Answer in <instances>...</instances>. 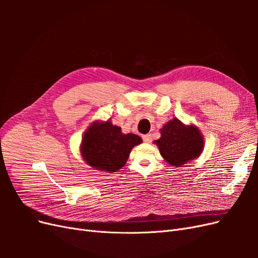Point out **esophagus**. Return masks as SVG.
<instances>
[{
  "label": "esophagus",
  "mask_w": 258,
  "mask_h": 258,
  "mask_svg": "<svg viewBox=\"0 0 258 258\" xmlns=\"http://www.w3.org/2000/svg\"><path fill=\"white\" fill-rule=\"evenodd\" d=\"M142 138H143V141L146 142V143H151L152 142V136L150 134L144 135Z\"/></svg>",
  "instance_id": "obj_1"
}]
</instances>
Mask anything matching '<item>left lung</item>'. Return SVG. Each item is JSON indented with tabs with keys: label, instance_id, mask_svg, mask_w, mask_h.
<instances>
[{
	"label": "left lung",
	"instance_id": "1",
	"mask_svg": "<svg viewBox=\"0 0 258 258\" xmlns=\"http://www.w3.org/2000/svg\"><path fill=\"white\" fill-rule=\"evenodd\" d=\"M161 138L155 143L161 156L172 167H181L197 158L204 150V138L195 126H185L177 118L160 129Z\"/></svg>",
	"mask_w": 258,
	"mask_h": 258
}]
</instances>
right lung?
<instances>
[{
    "label": "right lung",
    "instance_id": "add662e5",
    "mask_svg": "<svg viewBox=\"0 0 258 258\" xmlns=\"http://www.w3.org/2000/svg\"><path fill=\"white\" fill-rule=\"evenodd\" d=\"M142 142L137 135L121 134V128L111 120L93 122L85 132L81 151L91 167L115 172L126 163L132 148Z\"/></svg>",
    "mask_w": 258,
    "mask_h": 258
}]
</instances>
